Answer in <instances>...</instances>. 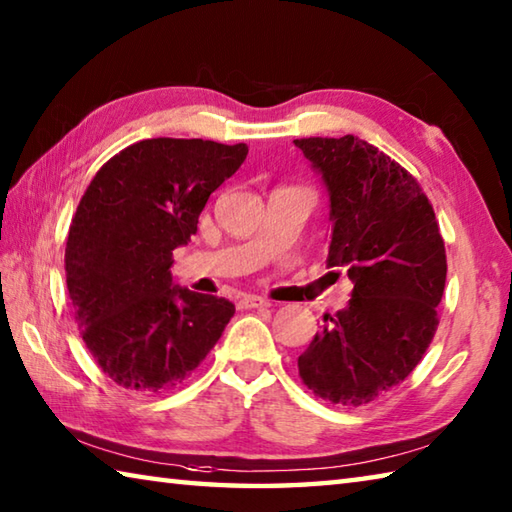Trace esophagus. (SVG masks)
Here are the masks:
<instances>
[{
    "mask_svg": "<svg viewBox=\"0 0 512 512\" xmlns=\"http://www.w3.org/2000/svg\"><path fill=\"white\" fill-rule=\"evenodd\" d=\"M238 307H240V310H258V307H269V301L263 296L245 294V296L238 298Z\"/></svg>",
    "mask_w": 512,
    "mask_h": 512,
    "instance_id": "esophagus-1",
    "label": "esophagus"
}]
</instances>
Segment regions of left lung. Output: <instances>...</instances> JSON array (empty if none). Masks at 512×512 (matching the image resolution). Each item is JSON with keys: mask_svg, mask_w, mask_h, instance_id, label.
<instances>
[{"mask_svg": "<svg viewBox=\"0 0 512 512\" xmlns=\"http://www.w3.org/2000/svg\"><path fill=\"white\" fill-rule=\"evenodd\" d=\"M330 194L327 267L354 283L345 310L298 356L316 397L359 408L417 368L437 332L446 247L428 196L399 162L354 136L294 140Z\"/></svg>", "mask_w": 512, "mask_h": 512, "instance_id": "left-lung-1", "label": "left lung"}]
</instances>
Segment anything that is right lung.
Returning a JSON list of instances; mask_svg holds the SVG:
<instances>
[{"instance_id":"obj_1","label":"right lung","mask_w":512,"mask_h":512,"mask_svg":"<svg viewBox=\"0 0 512 512\" xmlns=\"http://www.w3.org/2000/svg\"><path fill=\"white\" fill-rule=\"evenodd\" d=\"M247 151L243 142L140 140L86 187L66 240V287L86 347L122 388L153 394L182 383L234 316L227 298L173 287L171 256Z\"/></svg>"}]
</instances>
